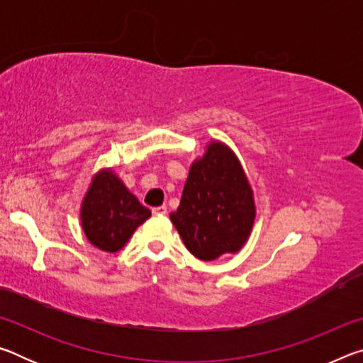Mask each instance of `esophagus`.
Instances as JSON below:
<instances>
[{
  "label": "esophagus",
  "instance_id": "obj_1",
  "mask_svg": "<svg viewBox=\"0 0 363 363\" xmlns=\"http://www.w3.org/2000/svg\"><path fill=\"white\" fill-rule=\"evenodd\" d=\"M152 213L155 214V216H164V214L168 213V208L164 206V205H162V206H155V208H152Z\"/></svg>",
  "mask_w": 363,
  "mask_h": 363
}]
</instances>
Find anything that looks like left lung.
<instances>
[{
  "instance_id": "left-lung-1",
  "label": "left lung",
  "mask_w": 363,
  "mask_h": 363,
  "mask_svg": "<svg viewBox=\"0 0 363 363\" xmlns=\"http://www.w3.org/2000/svg\"><path fill=\"white\" fill-rule=\"evenodd\" d=\"M255 218V194L240 160L227 144L210 140L190 164L171 223L190 253L213 261L243 248Z\"/></svg>"
}]
</instances>
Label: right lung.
Listing matches in <instances>:
<instances>
[{
  "label": "right lung",
  "instance_id": "add662e5",
  "mask_svg": "<svg viewBox=\"0 0 363 363\" xmlns=\"http://www.w3.org/2000/svg\"><path fill=\"white\" fill-rule=\"evenodd\" d=\"M150 214L112 168H102L93 176L79 208L86 238L107 253H116L125 247Z\"/></svg>",
  "mask_w": 363,
  "mask_h": 363
}]
</instances>
